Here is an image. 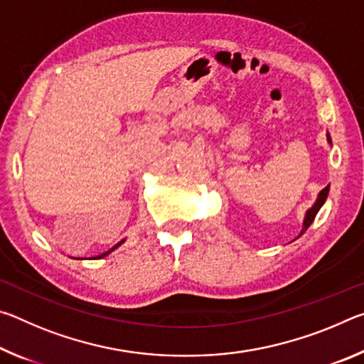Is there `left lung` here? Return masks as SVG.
Returning a JSON list of instances; mask_svg holds the SVG:
<instances>
[{"label": "left lung", "instance_id": "obj_1", "mask_svg": "<svg viewBox=\"0 0 364 364\" xmlns=\"http://www.w3.org/2000/svg\"><path fill=\"white\" fill-rule=\"evenodd\" d=\"M328 139H329V134H328ZM329 143H331V139H329ZM328 193H329V186H326V188L321 191V193H319L316 204L313 205V207L310 208V210L306 212V217H305V221H304V231H301V234H304V232L308 230V228H310V225L313 223V220H315L318 210H319V208H321V205L324 204L326 197H328Z\"/></svg>", "mask_w": 364, "mask_h": 364}]
</instances>
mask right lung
Returning <instances> with one entry per match:
<instances>
[{"label":"right lung","instance_id":"right-lung-1","mask_svg":"<svg viewBox=\"0 0 364 364\" xmlns=\"http://www.w3.org/2000/svg\"><path fill=\"white\" fill-rule=\"evenodd\" d=\"M122 242H123V241H122ZM122 242H119V244H117V245H115V247H112V249H110L109 252H104V254H102V255H100V257H97V258H102V257H106V255H109V254H110V252H112L114 249H117V247H119V245H120Z\"/></svg>","mask_w":364,"mask_h":364}]
</instances>
